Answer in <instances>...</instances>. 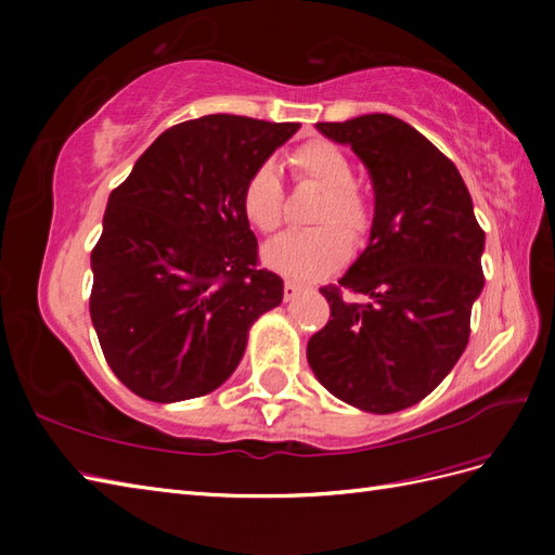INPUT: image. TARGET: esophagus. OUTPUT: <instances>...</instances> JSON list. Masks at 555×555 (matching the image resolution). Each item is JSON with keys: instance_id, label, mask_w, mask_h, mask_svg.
Instances as JSON below:
<instances>
[{"instance_id": "34e87169", "label": "esophagus", "mask_w": 555, "mask_h": 555, "mask_svg": "<svg viewBox=\"0 0 555 555\" xmlns=\"http://www.w3.org/2000/svg\"><path fill=\"white\" fill-rule=\"evenodd\" d=\"M300 284H298V281H291V279H286V284H284V298L286 300H293V298H296L298 296V293H300Z\"/></svg>"}]
</instances>
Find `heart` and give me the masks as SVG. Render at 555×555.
Wrapping results in <instances>:
<instances>
[{
	"label": "heart",
	"instance_id": "heart-1",
	"mask_svg": "<svg viewBox=\"0 0 555 555\" xmlns=\"http://www.w3.org/2000/svg\"><path fill=\"white\" fill-rule=\"evenodd\" d=\"M296 183L322 188L312 211L314 229L293 231L264 247V262L279 274L314 281L332 274L352 247H360L374 227L370 197L352 181V162L336 143L310 138L296 145L286 157ZM241 209L247 223L259 233H274L284 223L286 193L276 169L262 164L247 176L241 191Z\"/></svg>",
	"mask_w": 555,
	"mask_h": 555
}]
</instances>
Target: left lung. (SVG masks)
I'll return each mask as SVG.
<instances>
[{
  "mask_svg": "<svg viewBox=\"0 0 555 555\" xmlns=\"http://www.w3.org/2000/svg\"><path fill=\"white\" fill-rule=\"evenodd\" d=\"M317 128L370 169L374 227L346 276L320 288L332 314L308 362L328 393L388 415L427 398L463 356L485 231L455 164L410 124L367 114Z\"/></svg>",
  "mask_w": 555,
  "mask_h": 555,
  "instance_id": "obj_1",
  "label": "left lung"
}]
</instances>
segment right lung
Wrapping results in <instances>:
<instances>
[{
    "label": "right lung",
    "instance_id": "right-lung-1",
    "mask_svg": "<svg viewBox=\"0 0 555 555\" xmlns=\"http://www.w3.org/2000/svg\"><path fill=\"white\" fill-rule=\"evenodd\" d=\"M300 124L209 114L167 128L116 185L92 247L90 317L124 386L155 403L215 391L247 328L284 298L259 267L247 176Z\"/></svg>",
    "mask_w": 555,
    "mask_h": 555
}]
</instances>
